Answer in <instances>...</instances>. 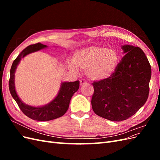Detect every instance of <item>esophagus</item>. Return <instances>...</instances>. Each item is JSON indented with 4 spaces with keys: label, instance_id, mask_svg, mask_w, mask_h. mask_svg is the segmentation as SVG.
Wrapping results in <instances>:
<instances>
[{
    "label": "esophagus",
    "instance_id": "obj_1",
    "mask_svg": "<svg viewBox=\"0 0 160 160\" xmlns=\"http://www.w3.org/2000/svg\"><path fill=\"white\" fill-rule=\"evenodd\" d=\"M87 84V81L85 79H81L80 80V85H83Z\"/></svg>",
    "mask_w": 160,
    "mask_h": 160
}]
</instances>
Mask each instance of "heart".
Returning a JSON list of instances; mask_svg holds the SVG:
<instances>
[{"mask_svg":"<svg viewBox=\"0 0 160 160\" xmlns=\"http://www.w3.org/2000/svg\"><path fill=\"white\" fill-rule=\"evenodd\" d=\"M119 62L118 52L111 49L90 46L80 49L72 56V62H67L71 71L86 69L85 74L93 81L108 79L113 74Z\"/></svg>","mask_w":160,"mask_h":160,"instance_id":"b5f03b06","label":"heart"}]
</instances>
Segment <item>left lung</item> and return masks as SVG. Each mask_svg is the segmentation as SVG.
<instances>
[{"instance_id": "1", "label": "left lung", "mask_w": 160, "mask_h": 160, "mask_svg": "<svg viewBox=\"0 0 160 160\" xmlns=\"http://www.w3.org/2000/svg\"><path fill=\"white\" fill-rule=\"evenodd\" d=\"M125 53L113 74L94 81L91 99L95 114L113 122L132 117L146 102L152 76L151 66L139 47L123 45Z\"/></svg>"}]
</instances>
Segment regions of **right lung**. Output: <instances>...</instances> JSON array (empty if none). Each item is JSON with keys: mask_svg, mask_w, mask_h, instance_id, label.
Listing matches in <instances>:
<instances>
[{"mask_svg": "<svg viewBox=\"0 0 160 160\" xmlns=\"http://www.w3.org/2000/svg\"><path fill=\"white\" fill-rule=\"evenodd\" d=\"M47 47V45H42L40 42L31 45L26 47L13 61L10 72V79L8 82L11 94L22 113L33 120L43 121V122L55 119L63 115L69 108L72 96L79 88V81L62 83L59 93L56 98L49 103L42 107H32V106L28 105L24 103L19 99L17 94L15 87H14V72H15L18 64L22 58L25 57L29 53L45 49Z\"/></svg>", "mask_w": 160, "mask_h": 160, "instance_id": "right-lung-1", "label": "right lung"}]
</instances>
